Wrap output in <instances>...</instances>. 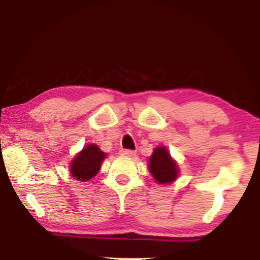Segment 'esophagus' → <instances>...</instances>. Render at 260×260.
I'll return each instance as SVG.
<instances>
[{
    "label": "esophagus",
    "mask_w": 260,
    "mask_h": 260,
    "mask_svg": "<svg viewBox=\"0 0 260 260\" xmlns=\"http://www.w3.org/2000/svg\"><path fill=\"white\" fill-rule=\"evenodd\" d=\"M120 155H125V156H134L135 151L130 150V149H120Z\"/></svg>",
    "instance_id": "34e87169"
}]
</instances>
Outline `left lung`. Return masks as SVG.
I'll return each mask as SVG.
<instances>
[{
  "instance_id": "1",
  "label": "left lung",
  "mask_w": 260,
  "mask_h": 260,
  "mask_svg": "<svg viewBox=\"0 0 260 260\" xmlns=\"http://www.w3.org/2000/svg\"><path fill=\"white\" fill-rule=\"evenodd\" d=\"M149 170L158 183H170L177 177L179 167L176 162L170 157L166 148L158 147L152 152L149 158Z\"/></svg>"
}]
</instances>
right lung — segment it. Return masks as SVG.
<instances>
[{"mask_svg": "<svg viewBox=\"0 0 260 260\" xmlns=\"http://www.w3.org/2000/svg\"><path fill=\"white\" fill-rule=\"evenodd\" d=\"M104 154L95 144L85 147L71 163V174L79 181H88L97 175L105 158Z\"/></svg>", "mask_w": 260, "mask_h": 260, "instance_id": "obj_1", "label": "right lung"}]
</instances>
